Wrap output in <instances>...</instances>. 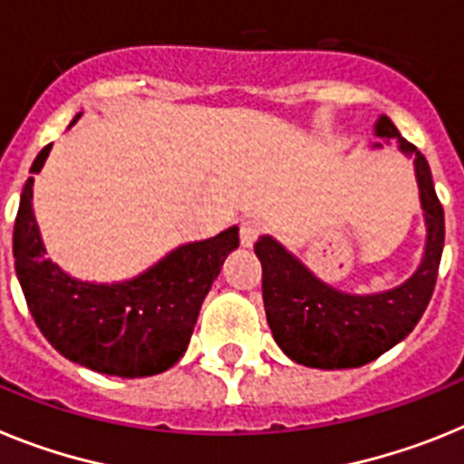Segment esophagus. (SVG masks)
<instances>
[{
  "label": "esophagus",
  "instance_id": "34e87169",
  "mask_svg": "<svg viewBox=\"0 0 464 464\" xmlns=\"http://www.w3.org/2000/svg\"><path fill=\"white\" fill-rule=\"evenodd\" d=\"M261 233V224L256 219H243L240 221V245L243 247H255L256 237Z\"/></svg>",
  "mask_w": 464,
  "mask_h": 464
}]
</instances>
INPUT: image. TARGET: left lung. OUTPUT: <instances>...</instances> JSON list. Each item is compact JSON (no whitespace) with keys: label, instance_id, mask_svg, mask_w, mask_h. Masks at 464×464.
Wrapping results in <instances>:
<instances>
[{"label":"left lung","instance_id":"left-lung-1","mask_svg":"<svg viewBox=\"0 0 464 464\" xmlns=\"http://www.w3.org/2000/svg\"><path fill=\"white\" fill-rule=\"evenodd\" d=\"M373 151L397 147L413 160L418 198L425 221L420 264L401 285L382 292L354 294L338 289L289 252L273 236H259L255 252L264 268V308L276 343L296 364L310 369H354L401 343L432 299L444 252V208L434 191L425 156L406 142L388 116H378Z\"/></svg>","mask_w":464,"mask_h":464}]
</instances>
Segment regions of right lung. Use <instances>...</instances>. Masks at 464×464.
I'll return each mask as SVG.
<instances>
[{"mask_svg":"<svg viewBox=\"0 0 464 464\" xmlns=\"http://www.w3.org/2000/svg\"><path fill=\"white\" fill-rule=\"evenodd\" d=\"M79 116L82 111L70 128ZM51 147L39 151L32 175L42 172ZM32 187L34 177H27L14 227L15 276L48 343L74 364L104 376L147 378L179 362L212 282L237 249V227L179 245L128 280H79L46 256Z\"/></svg>","mask_w":464,"mask_h":464,"instance_id":"add662e5","label":"right lung"}]
</instances>
